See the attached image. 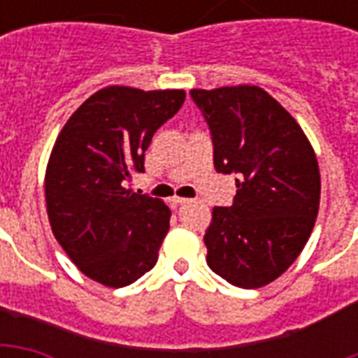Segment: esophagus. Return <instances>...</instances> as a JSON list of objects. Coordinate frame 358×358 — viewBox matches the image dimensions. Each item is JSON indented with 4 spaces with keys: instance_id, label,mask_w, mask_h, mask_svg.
<instances>
[{
    "instance_id": "34e87169",
    "label": "esophagus",
    "mask_w": 358,
    "mask_h": 358,
    "mask_svg": "<svg viewBox=\"0 0 358 358\" xmlns=\"http://www.w3.org/2000/svg\"><path fill=\"white\" fill-rule=\"evenodd\" d=\"M172 203L174 205H186V203H189V199H186V197H172Z\"/></svg>"
}]
</instances>
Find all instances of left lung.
I'll list each match as a JSON object with an SVG mask.
<instances>
[{"mask_svg":"<svg viewBox=\"0 0 358 358\" xmlns=\"http://www.w3.org/2000/svg\"><path fill=\"white\" fill-rule=\"evenodd\" d=\"M209 124L215 169L236 174L230 207H215L207 264L226 282L255 289L299 257L315 228L320 171L297 120L259 86L192 90Z\"/></svg>","mask_w":358,"mask_h":358,"instance_id":"8db88e82","label":"left lung"}]
</instances>
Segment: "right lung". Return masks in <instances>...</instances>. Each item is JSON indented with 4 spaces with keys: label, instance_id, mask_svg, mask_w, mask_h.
<instances>
[{
    "label": "right lung",
    "instance_id": "add662e5",
    "mask_svg": "<svg viewBox=\"0 0 358 358\" xmlns=\"http://www.w3.org/2000/svg\"><path fill=\"white\" fill-rule=\"evenodd\" d=\"M184 99V90L103 88L74 110L51 149L45 205L53 236L107 287L130 285L155 266L171 209L124 186L143 172L153 134Z\"/></svg>",
    "mask_w": 358,
    "mask_h": 358
}]
</instances>
